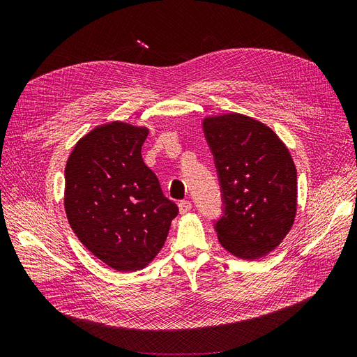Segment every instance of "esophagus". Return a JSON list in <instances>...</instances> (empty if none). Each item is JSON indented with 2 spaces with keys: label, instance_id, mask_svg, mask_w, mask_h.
<instances>
[{
  "label": "esophagus",
  "instance_id": "esophagus-1",
  "mask_svg": "<svg viewBox=\"0 0 357 357\" xmlns=\"http://www.w3.org/2000/svg\"><path fill=\"white\" fill-rule=\"evenodd\" d=\"M190 208H192V202H190V201L186 199V201H180V202H178V210H180L181 214L188 213Z\"/></svg>",
  "mask_w": 357,
  "mask_h": 357
}]
</instances>
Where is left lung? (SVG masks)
Segmentation results:
<instances>
[{"mask_svg": "<svg viewBox=\"0 0 357 357\" xmlns=\"http://www.w3.org/2000/svg\"><path fill=\"white\" fill-rule=\"evenodd\" d=\"M202 128L222 189L218 238L236 257H264L295 222L298 181L289 149L271 128L240 113L208 116Z\"/></svg>", "mask_w": 357, "mask_h": 357, "instance_id": "obj_1", "label": "left lung"}]
</instances>
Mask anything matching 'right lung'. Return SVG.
Listing matches in <instances>:
<instances>
[{
	"mask_svg": "<svg viewBox=\"0 0 357 357\" xmlns=\"http://www.w3.org/2000/svg\"><path fill=\"white\" fill-rule=\"evenodd\" d=\"M146 126L110 122L82 137L66 165L67 219L88 250L116 271H137L164 247L177 205L142 158Z\"/></svg>",
	"mask_w": 357,
	"mask_h": 357,
	"instance_id": "obj_1",
	"label": "right lung"
}]
</instances>
